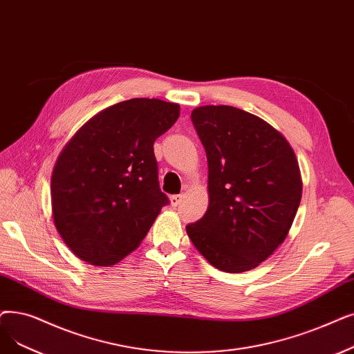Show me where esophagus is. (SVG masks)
<instances>
[{
    "instance_id": "34e87169",
    "label": "esophagus",
    "mask_w": 354,
    "mask_h": 354,
    "mask_svg": "<svg viewBox=\"0 0 354 354\" xmlns=\"http://www.w3.org/2000/svg\"><path fill=\"white\" fill-rule=\"evenodd\" d=\"M182 194H179V195H172L171 196V204L174 205V207H178L180 203H182Z\"/></svg>"
}]
</instances>
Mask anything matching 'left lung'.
<instances>
[{
    "label": "left lung",
    "mask_w": 354,
    "mask_h": 354,
    "mask_svg": "<svg viewBox=\"0 0 354 354\" xmlns=\"http://www.w3.org/2000/svg\"><path fill=\"white\" fill-rule=\"evenodd\" d=\"M191 120L207 153L209 204L187 233L214 268L254 269L283 243L298 211L295 153L278 130L236 106H198Z\"/></svg>",
    "instance_id": "1"
}]
</instances>
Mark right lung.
I'll list each match as a JSON object with an SVG mask.
<instances>
[{
	"label": "right lung",
	"mask_w": 354,
	"mask_h": 354,
	"mask_svg": "<svg viewBox=\"0 0 354 354\" xmlns=\"http://www.w3.org/2000/svg\"><path fill=\"white\" fill-rule=\"evenodd\" d=\"M178 117L174 102L122 101L85 122L60 153L50 183L53 220L80 259L115 265L146 237L169 204L153 145Z\"/></svg>",
	"instance_id": "right-lung-1"
}]
</instances>
